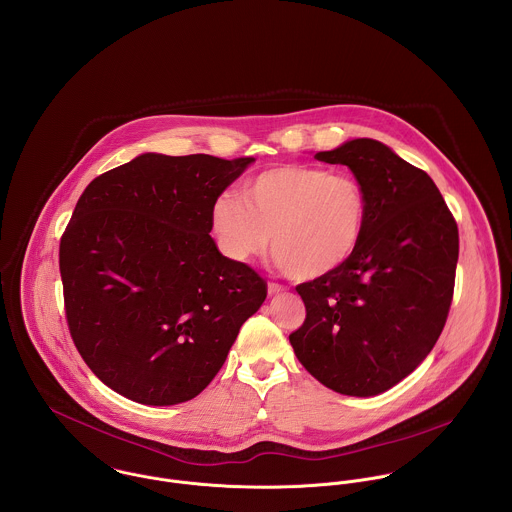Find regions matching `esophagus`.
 Returning <instances> with one entry per match:
<instances>
[{
  "instance_id": "obj_1",
  "label": "esophagus",
  "mask_w": 512,
  "mask_h": 512,
  "mask_svg": "<svg viewBox=\"0 0 512 512\" xmlns=\"http://www.w3.org/2000/svg\"><path fill=\"white\" fill-rule=\"evenodd\" d=\"M284 292H286L284 286H280V284H268V293H270V295H278V293Z\"/></svg>"
}]
</instances>
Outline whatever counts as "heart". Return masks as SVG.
<instances>
[{
  "mask_svg": "<svg viewBox=\"0 0 512 512\" xmlns=\"http://www.w3.org/2000/svg\"><path fill=\"white\" fill-rule=\"evenodd\" d=\"M240 196L222 193L211 209L230 260L248 262L272 244L278 266L309 282L339 270L363 240L368 199L353 175L280 165L252 177Z\"/></svg>",
  "mask_w": 512,
  "mask_h": 512,
  "instance_id": "obj_1",
  "label": "heart"
}]
</instances>
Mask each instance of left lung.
<instances>
[{
    "label": "left lung",
    "mask_w": 512,
    "mask_h": 512,
    "mask_svg": "<svg viewBox=\"0 0 512 512\" xmlns=\"http://www.w3.org/2000/svg\"><path fill=\"white\" fill-rule=\"evenodd\" d=\"M315 159L353 171L368 217L339 270L295 288L307 317L290 343L321 384L368 398L396 386L434 349L453 297L457 224L432 177L382 142L349 140Z\"/></svg>",
    "instance_id": "1"
}]
</instances>
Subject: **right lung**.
<instances>
[{
	"instance_id": "right-lung-1",
	"label": "right lung",
	"mask_w": 512,
	"mask_h": 512,
	"mask_svg": "<svg viewBox=\"0 0 512 512\" xmlns=\"http://www.w3.org/2000/svg\"><path fill=\"white\" fill-rule=\"evenodd\" d=\"M252 163L149 151L80 195L59 252L67 321L114 392L146 406L195 398L264 303V280L209 236L215 199Z\"/></svg>"
}]
</instances>
